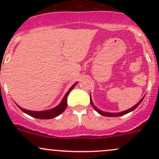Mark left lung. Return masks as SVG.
<instances>
[{
    "mask_svg": "<svg viewBox=\"0 0 159 159\" xmlns=\"http://www.w3.org/2000/svg\"><path fill=\"white\" fill-rule=\"evenodd\" d=\"M144 98H145V96H144L143 98H142V99H141L140 101H139V102H138L137 104H136L135 105H134V106L132 107V108H129V109L126 110V111H121V112H118V113H111V112H106V111H101L100 109H98V108H97V107L95 106V105H94V103H93L92 100H91V94H90V102H91V105H92V107L94 108V109L96 111L98 112V113H99L100 115H104V116H107V117H118V116H121V115H126V114L129 113V112L132 111L133 110L135 109L136 108H137L138 106H139V105L141 104V102H142V100L144 99Z\"/></svg>",
    "mask_w": 159,
    "mask_h": 159,
    "instance_id": "8db88e82",
    "label": "left lung"
}]
</instances>
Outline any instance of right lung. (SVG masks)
<instances>
[{
  "label": "right lung",
  "mask_w": 159,
  "mask_h": 159,
  "mask_svg": "<svg viewBox=\"0 0 159 159\" xmlns=\"http://www.w3.org/2000/svg\"><path fill=\"white\" fill-rule=\"evenodd\" d=\"M76 84L77 82L75 83V84L70 88L69 90L68 91V92H67L66 94H65V95L64 96L63 99H62V101L61 102V103L59 104L57 106L54 107V108H51V109L46 111H34L27 110L25 109V108L20 107L18 105H17L22 111L28 114L30 116L34 117V118H39V119H51V118H55V117L58 116L59 115H61V114L65 110V108H67V105H68V102H67V100H68V95L69 94L70 91L75 88Z\"/></svg>",
  "instance_id": "right-lung-1"
}]
</instances>
